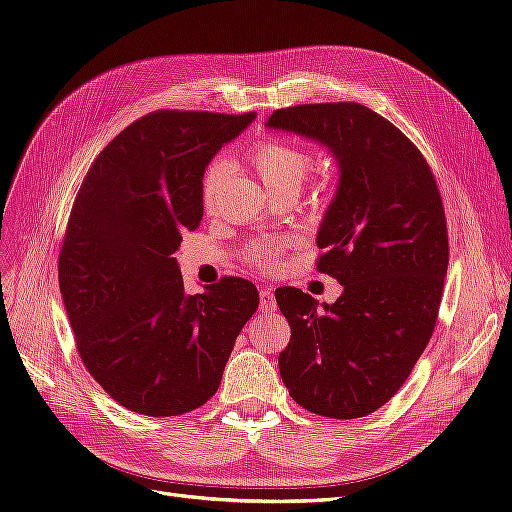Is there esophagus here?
<instances>
[{
  "label": "esophagus",
  "mask_w": 512,
  "mask_h": 512,
  "mask_svg": "<svg viewBox=\"0 0 512 512\" xmlns=\"http://www.w3.org/2000/svg\"><path fill=\"white\" fill-rule=\"evenodd\" d=\"M275 307H277V301L273 297V290L262 286L260 288V309L262 312H275Z\"/></svg>",
  "instance_id": "1"
}]
</instances>
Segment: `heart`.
Returning <instances> with one entry per match:
<instances>
[{
  "instance_id": "obj_1",
  "label": "heart",
  "mask_w": 512,
  "mask_h": 512,
  "mask_svg": "<svg viewBox=\"0 0 512 512\" xmlns=\"http://www.w3.org/2000/svg\"><path fill=\"white\" fill-rule=\"evenodd\" d=\"M250 162L273 196L286 192L299 194L309 170H312V156L305 149L277 141V138H265V141L256 143L250 151ZM226 168L224 160H213L205 168L203 181H200V203H203L205 211H211L218 203ZM275 258V250L271 247H256L250 252V260L262 267H273Z\"/></svg>"
}]
</instances>
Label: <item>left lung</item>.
I'll use <instances>...</instances> for the list:
<instances>
[{
  "mask_svg": "<svg viewBox=\"0 0 512 512\" xmlns=\"http://www.w3.org/2000/svg\"><path fill=\"white\" fill-rule=\"evenodd\" d=\"M267 126L327 145L342 173L316 267L344 292L320 307L299 288L275 290L292 333L280 376L309 412L367 416L401 389L436 329L448 267L436 177L404 132L359 102L277 108Z\"/></svg>",
  "mask_w": 512,
  "mask_h": 512,
  "instance_id": "obj_1",
  "label": "left lung"
}]
</instances>
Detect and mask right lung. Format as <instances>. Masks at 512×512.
Returning a JSON list of instances; mask_svg holds the SVG:
<instances>
[{
	"instance_id": "obj_1",
	"label": "right lung",
	"mask_w": 512,
	"mask_h": 512,
	"mask_svg": "<svg viewBox=\"0 0 512 512\" xmlns=\"http://www.w3.org/2000/svg\"><path fill=\"white\" fill-rule=\"evenodd\" d=\"M256 113L153 111L91 164L59 250V290L81 359L117 404L179 416L222 382L258 290L222 277L185 294L175 252L203 220L200 181Z\"/></svg>"
}]
</instances>
